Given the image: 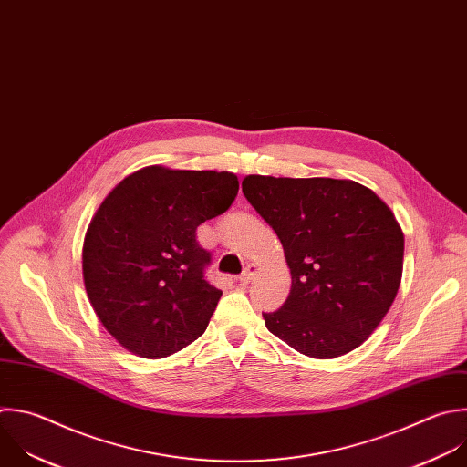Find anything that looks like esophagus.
Wrapping results in <instances>:
<instances>
[{"label":"esophagus","mask_w":467,"mask_h":467,"mask_svg":"<svg viewBox=\"0 0 467 467\" xmlns=\"http://www.w3.org/2000/svg\"><path fill=\"white\" fill-rule=\"evenodd\" d=\"M254 275H256V265H254V264H249V265L244 269V273L240 275V282H242V284H249V282L254 278Z\"/></svg>","instance_id":"esophagus-1"}]
</instances>
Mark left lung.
Wrapping results in <instances>:
<instances>
[{
    "label": "left lung",
    "mask_w": 467,
    "mask_h": 467,
    "mask_svg": "<svg viewBox=\"0 0 467 467\" xmlns=\"http://www.w3.org/2000/svg\"><path fill=\"white\" fill-rule=\"evenodd\" d=\"M242 192L280 238L291 271L285 302L262 312L267 330L309 358L358 348L400 287L405 240L392 211L350 180L247 176Z\"/></svg>",
    "instance_id": "8db88e82"
}]
</instances>
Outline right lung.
Returning <instances> with one entry per match:
<instances>
[{"instance_id":"1","label":"right lung","mask_w":467,"mask_h":467,"mask_svg":"<svg viewBox=\"0 0 467 467\" xmlns=\"http://www.w3.org/2000/svg\"><path fill=\"white\" fill-rule=\"evenodd\" d=\"M236 194L231 172L148 167L102 202L84 238V285L124 348L167 358L205 332L222 291L205 276L211 253L196 229L223 214Z\"/></svg>"}]
</instances>
